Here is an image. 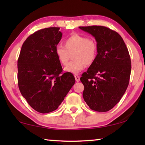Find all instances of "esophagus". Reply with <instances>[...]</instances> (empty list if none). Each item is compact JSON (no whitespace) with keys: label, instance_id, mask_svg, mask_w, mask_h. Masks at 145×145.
<instances>
[{"label":"esophagus","instance_id":"1","mask_svg":"<svg viewBox=\"0 0 145 145\" xmlns=\"http://www.w3.org/2000/svg\"><path fill=\"white\" fill-rule=\"evenodd\" d=\"M74 77H75V78L76 81H77V82H79V81H80V77H79V76H78V75H75Z\"/></svg>","mask_w":145,"mask_h":145}]
</instances>
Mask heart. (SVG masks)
<instances>
[{
    "label": "heart",
    "mask_w": 145,
    "mask_h": 145,
    "mask_svg": "<svg viewBox=\"0 0 145 145\" xmlns=\"http://www.w3.org/2000/svg\"><path fill=\"white\" fill-rule=\"evenodd\" d=\"M64 46L57 45L55 54L59 62L63 66L67 65L71 56L74 60L65 68L66 72L77 74L86 67L91 65L98 55V45L93 38L80 34H73L63 41Z\"/></svg>",
    "instance_id": "heart-1"
}]
</instances>
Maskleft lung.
Returning a JSON list of instances; mask_svg holds the SVG:
<instances>
[{"label": "left lung", "mask_w": 145, "mask_h": 145, "mask_svg": "<svg viewBox=\"0 0 145 145\" xmlns=\"http://www.w3.org/2000/svg\"><path fill=\"white\" fill-rule=\"evenodd\" d=\"M95 37L98 55L80 77L82 95L91 109L107 112L120 102L128 87L131 61L125 43L116 31L104 26L79 27Z\"/></svg>", "instance_id": "left-lung-1"}]
</instances>
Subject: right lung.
Here are the masks:
<instances>
[{
	"mask_svg": "<svg viewBox=\"0 0 145 145\" xmlns=\"http://www.w3.org/2000/svg\"><path fill=\"white\" fill-rule=\"evenodd\" d=\"M59 27L41 29L29 36L18 59V84L30 106L40 113L55 111L75 84L71 73H61L55 48L62 38Z\"/></svg>",
	"mask_w": 145,
	"mask_h": 145,
	"instance_id": "obj_1",
	"label": "right lung"
}]
</instances>
